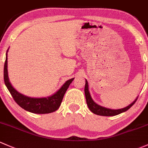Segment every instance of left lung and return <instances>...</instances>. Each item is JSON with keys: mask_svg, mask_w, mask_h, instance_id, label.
<instances>
[{"mask_svg": "<svg viewBox=\"0 0 148 148\" xmlns=\"http://www.w3.org/2000/svg\"><path fill=\"white\" fill-rule=\"evenodd\" d=\"M85 98H86L87 104V106H88L90 110L92 113H94V114H97V115L104 116H112L118 115V114H121V113H123L125 112V111L128 110V109H129L130 108H131V106L136 103V101H137L138 99V97H137L136 99V100H135L133 102H132L130 105H128V106H126V107L125 108H123V109H108V108L104 107V106L98 105V104H96V103L93 101L92 99L91 95H90V92H89L88 82H87V80H85Z\"/></svg>", "mask_w": 148, "mask_h": 148, "instance_id": "8db88e82", "label": "left lung"}]
</instances>
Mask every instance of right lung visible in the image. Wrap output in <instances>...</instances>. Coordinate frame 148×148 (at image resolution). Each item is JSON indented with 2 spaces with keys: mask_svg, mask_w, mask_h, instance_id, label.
Masks as SVG:
<instances>
[{
  "mask_svg": "<svg viewBox=\"0 0 148 148\" xmlns=\"http://www.w3.org/2000/svg\"><path fill=\"white\" fill-rule=\"evenodd\" d=\"M7 56L8 54L6 53V58L4 64V82L15 102L25 110L34 114H49L56 111L61 106L63 96L74 78L66 81L63 86L51 96L42 98L29 97L18 92L9 82Z\"/></svg>",
  "mask_w": 148,
  "mask_h": 148,
  "instance_id": "obj_1",
  "label": "right lung"
}]
</instances>
